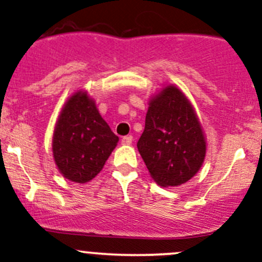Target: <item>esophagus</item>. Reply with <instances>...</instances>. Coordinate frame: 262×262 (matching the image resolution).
Wrapping results in <instances>:
<instances>
[{"instance_id":"obj_1","label":"esophagus","mask_w":262,"mask_h":262,"mask_svg":"<svg viewBox=\"0 0 262 262\" xmlns=\"http://www.w3.org/2000/svg\"><path fill=\"white\" fill-rule=\"evenodd\" d=\"M132 142H133V137H132V136H126V137H123V138H122V144L123 145L132 144Z\"/></svg>"}]
</instances>
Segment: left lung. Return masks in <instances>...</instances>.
Here are the masks:
<instances>
[{
  "label": "left lung",
  "mask_w": 262,
  "mask_h": 262,
  "mask_svg": "<svg viewBox=\"0 0 262 262\" xmlns=\"http://www.w3.org/2000/svg\"><path fill=\"white\" fill-rule=\"evenodd\" d=\"M137 147L157 184L177 187L196 176L207 143L197 113L178 86L164 85L149 99Z\"/></svg>",
  "instance_id": "8db88e82"
}]
</instances>
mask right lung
Segmentation results:
<instances>
[{
    "label": "right lung",
    "instance_id": "add662e5",
    "mask_svg": "<svg viewBox=\"0 0 262 262\" xmlns=\"http://www.w3.org/2000/svg\"><path fill=\"white\" fill-rule=\"evenodd\" d=\"M118 142L94 99L80 89L60 112L52 134V157L66 180L86 183L103 169Z\"/></svg>",
    "mask_w": 262,
    "mask_h": 262
}]
</instances>
